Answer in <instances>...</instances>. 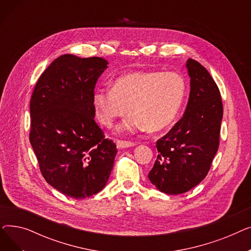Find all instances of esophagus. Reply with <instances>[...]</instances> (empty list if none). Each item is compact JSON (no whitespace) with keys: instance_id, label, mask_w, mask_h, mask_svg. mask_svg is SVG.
Masks as SVG:
<instances>
[{"instance_id":"obj_1","label":"esophagus","mask_w":251,"mask_h":251,"mask_svg":"<svg viewBox=\"0 0 251 251\" xmlns=\"http://www.w3.org/2000/svg\"><path fill=\"white\" fill-rule=\"evenodd\" d=\"M118 149H128V148H133L136 144L134 142L130 141H124V140H117L116 142Z\"/></svg>"}]
</instances>
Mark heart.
Returning a JSON list of instances; mask_svg holds the SVG:
<instances>
[{
    "instance_id": "heart-1",
    "label": "heart",
    "mask_w": 251,
    "mask_h": 251,
    "mask_svg": "<svg viewBox=\"0 0 251 251\" xmlns=\"http://www.w3.org/2000/svg\"><path fill=\"white\" fill-rule=\"evenodd\" d=\"M185 92V83L177 73L132 71L117 77L111 90H97L92 104L104 126L112 127L129 109L132 116L118 128L120 132H161L176 121Z\"/></svg>"
}]
</instances>
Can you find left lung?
Instances as JSON below:
<instances>
[{"mask_svg": "<svg viewBox=\"0 0 251 251\" xmlns=\"http://www.w3.org/2000/svg\"><path fill=\"white\" fill-rule=\"evenodd\" d=\"M190 94L183 118L156 141L157 159L149 179L160 191L187 192L205 178L219 149L223 104L220 90L207 70L188 59Z\"/></svg>", "mask_w": 251, "mask_h": 251, "instance_id": "8db88e82", "label": "left lung"}]
</instances>
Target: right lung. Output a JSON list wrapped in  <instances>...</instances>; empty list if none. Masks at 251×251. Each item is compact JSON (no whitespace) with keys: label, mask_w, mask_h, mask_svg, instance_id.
Instances as JSON below:
<instances>
[{"label":"right lung","mask_w":251,"mask_h":251,"mask_svg":"<svg viewBox=\"0 0 251 251\" xmlns=\"http://www.w3.org/2000/svg\"><path fill=\"white\" fill-rule=\"evenodd\" d=\"M109 62L102 58H57L39 77L30 100L29 139L50 186L82 200L107 184L117 153L95 121L92 98Z\"/></svg>","instance_id":"add662e5"}]
</instances>
